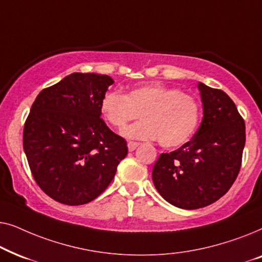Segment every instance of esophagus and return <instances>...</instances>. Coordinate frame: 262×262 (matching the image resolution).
Returning <instances> with one entry per match:
<instances>
[{
	"label": "esophagus",
	"mask_w": 262,
	"mask_h": 262,
	"mask_svg": "<svg viewBox=\"0 0 262 262\" xmlns=\"http://www.w3.org/2000/svg\"><path fill=\"white\" fill-rule=\"evenodd\" d=\"M139 146V143L137 142H128L127 143V148H128V151H134Z\"/></svg>",
	"instance_id": "obj_1"
}]
</instances>
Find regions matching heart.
Listing matches in <instances>:
<instances>
[{"mask_svg": "<svg viewBox=\"0 0 262 262\" xmlns=\"http://www.w3.org/2000/svg\"><path fill=\"white\" fill-rule=\"evenodd\" d=\"M100 111L111 126L136 139H159L164 148H177L187 143L198 128L202 107L194 96L162 83H148L132 88L126 95L108 92L102 96Z\"/></svg>", "mask_w": 262, "mask_h": 262, "instance_id": "1", "label": "heart"}]
</instances>
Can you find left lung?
Here are the masks:
<instances>
[{
	"label": "left lung",
	"instance_id": "left-lung-1",
	"mask_svg": "<svg viewBox=\"0 0 262 262\" xmlns=\"http://www.w3.org/2000/svg\"><path fill=\"white\" fill-rule=\"evenodd\" d=\"M202 124L178 150L161 154L152 182L171 205L185 210L207 206L223 196L237 178L246 125L234 101L221 89L199 82Z\"/></svg>",
	"mask_w": 262,
	"mask_h": 262
}]
</instances>
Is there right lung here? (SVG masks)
I'll use <instances>...</instances> for the list:
<instances>
[{
	"mask_svg": "<svg viewBox=\"0 0 262 262\" xmlns=\"http://www.w3.org/2000/svg\"><path fill=\"white\" fill-rule=\"evenodd\" d=\"M107 75L74 73L42 89L24 127V150L39 187L56 202L82 205L107 188L126 141L110 130L100 102L113 83Z\"/></svg>",
	"mask_w": 262,
	"mask_h": 262,
	"instance_id": "1",
	"label": "right lung"
}]
</instances>
